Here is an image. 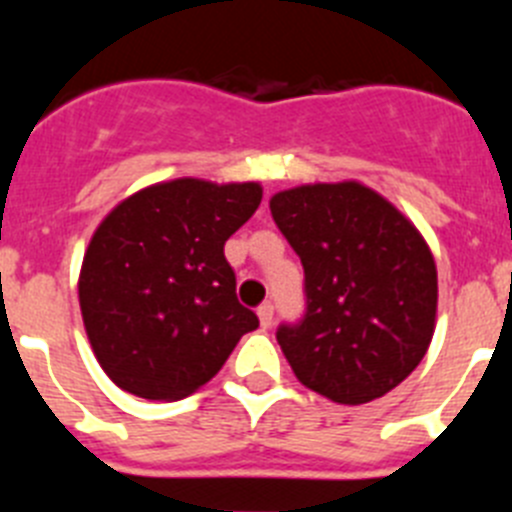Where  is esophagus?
Here are the masks:
<instances>
[{"mask_svg":"<svg viewBox=\"0 0 512 512\" xmlns=\"http://www.w3.org/2000/svg\"><path fill=\"white\" fill-rule=\"evenodd\" d=\"M259 320L261 328H269V325L274 323V305H271V302H264V305L259 307Z\"/></svg>","mask_w":512,"mask_h":512,"instance_id":"esophagus-1","label":"esophagus"}]
</instances>
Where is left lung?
<instances>
[{
  "mask_svg": "<svg viewBox=\"0 0 512 512\" xmlns=\"http://www.w3.org/2000/svg\"><path fill=\"white\" fill-rule=\"evenodd\" d=\"M269 207L305 269V315L277 330L295 377L341 405L395 390L436 328V261L423 235L359 182L284 189Z\"/></svg>",
  "mask_w": 512,
  "mask_h": 512,
  "instance_id": "left-lung-1",
  "label": "left lung"
}]
</instances>
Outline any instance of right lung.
Listing matches in <instances>:
<instances>
[{
  "mask_svg": "<svg viewBox=\"0 0 512 512\" xmlns=\"http://www.w3.org/2000/svg\"><path fill=\"white\" fill-rule=\"evenodd\" d=\"M261 184L174 179L122 200L89 241L79 305L104 374L130 395L182 400L210 382L256 312L235 297L225 241Z\"/></svg>",
  "mask_w": 512,
  "mask_h": 512,
  "instance_id": "right-lung-1",
  "label": "right lung"
}]
</instances>
